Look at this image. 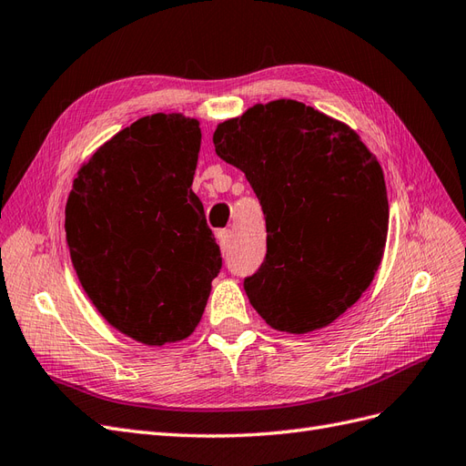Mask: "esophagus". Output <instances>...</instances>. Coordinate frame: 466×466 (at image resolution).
Instances as JSON below:
<instances>
[{"instance_id": "34e87169", "label": "esophagus", "mask_w": 466, "mask_h": 466, "mask_svg": "<svg viewBox=\"0 0 466 466\" xmlns=\"http://www.w3.org/2000/svg\"><path fill=\"white\" fill-rule=\"evenodd\" d=\"M218 243H219V248H221L223 255H228L229 248H231V243H233V233L229 229L218 231Z\"/></svg>"}]
</instances>
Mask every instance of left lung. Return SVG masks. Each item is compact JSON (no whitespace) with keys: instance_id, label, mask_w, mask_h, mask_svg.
Segmentation results:
<instances>
[{"instance_id":"1","label":"left lung","mask_w":466,"mask_h":466,"mask_svg":"<svg viewBox=\"0 0 466 466\" xmlns=\"http://www.w3.org/2000/svg\"><path fill=\"white\" fill-rule=\"evenodd\" d=\"M219 157L241 168L266 218V258L245 279L272 329L329 327L370 288L383 258V168L340 120L291 98L250 106L214 132Z\"/></svg>"}]
</instances>
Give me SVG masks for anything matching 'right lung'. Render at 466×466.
<instances>
[{"label": "right lung", "mask_w": 466, "mask_h": 466, "mask_svg": "<svg viewBox=\"0 0 466 466\" xmlns=\"http://www.w3.org/2000/svg\"><path fill=\"white\" fill-rule=\"evenodd\" d=\"M200 122L157 112L112 136L83 163L66 204L79 284L105 320L147 346L188 338L221 255L192 192Z\"/></svg>", "instance_id": "add662e5"}]
</instances>
